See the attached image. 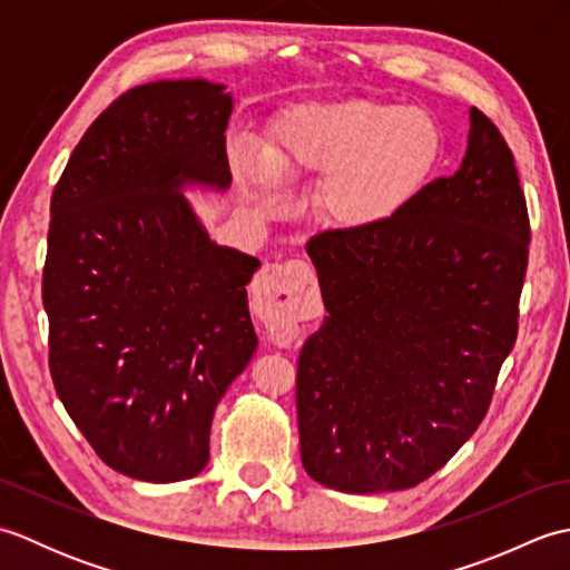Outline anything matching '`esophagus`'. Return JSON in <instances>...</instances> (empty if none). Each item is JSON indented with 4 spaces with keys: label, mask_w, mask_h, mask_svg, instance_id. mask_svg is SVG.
Listing matches in <instances>:
<instances>
[{
    "label": "esophagus",
    "mask_w": 570,
    "mask_h": 570,
    "mask_svg": "<svg viewBox=\"0 0 570 570\" xmlns=\"http://www.w3.org/2000/svg\"><path fill=\"white\" fill-rule=\"evenodd\" d=\"M259 316L276 345H292L304 321L318 316V284L313 269L301 259L266 264L254 282Z\"/></svg>",
    "instance_id": "1"
}]
</instances>
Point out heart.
<instances>
[{"instance_id": "obj_1", "label": "heart", "mask_w": 570, "mask_h": 570, "mask_svg": "<svg viewBox=\"0 0 570 570\" xmlns=\"http://www.w3.org/2000/svg\"><path fill=\"white\" fill-rule=\"evenodd\" d=\"M439 156L441 129L426 110L374 100L294 107L274 122L269 151L239 149L269 205L282 198V178L323 175L316 208L347 229L380 225L406 208Z\"/></svg>"}]
</instances>
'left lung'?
Wrapping results in <instances>:
<instances>
[{
  "instance_id": "1",
  "label": "left lung",
  "mask_w": 570,
  "mask_h": 570,
  "mask_svg": "<svg viewBox=\"0 0 570 570\" xmlns=\"http://www.w3.org/2000/svg\"><path fill=\"white\" fill-rule=\"evenodd\" d=\"M306 252L328 316L298 355L301 463L341 492L414 488L478 431L517 341L529 215L500 129L472 107L453 176Z\"/></svg>"
}]
</instances>
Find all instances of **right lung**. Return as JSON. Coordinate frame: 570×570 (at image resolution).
<instances>
[{"label": "right lung", "mask_w": 570, "mask_h": 570, "mask_svg": "<svg viewBox=\"0 0 570 570\" xmlns=\"http://www.w3.org/2000/svg\"><path fill=\"white\" fill-rule=\"evenodd\" d=\"M225 85L156 80L107 107L53 188L43 308L58 399L107 465L147 482L208 465L215 406L257 333L259 259L205 233L184 186L233 180Z\"/></svg>", "instance_id": "obj_1"}]
</instances>
